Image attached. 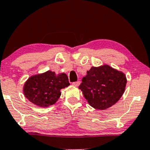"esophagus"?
<instances>
[{
	"mask_svg": "<svg viewBox=\"0 0 150 150\" xmlns=\"http://www.w3.org/2000/svg\"><path fill=\"white\" fill-rule=\"evenodd\" d=\"M80 81H77V82H73V85H75V86H76V87H78V86L80 85Z\"/></svg>",
	"mask_w": 150,
	"mask_h": 150,
	"instance_id": "esophagus-1",
	"label": "esophagus"
}]
</instances>
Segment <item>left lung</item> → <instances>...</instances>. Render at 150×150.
Returning <instances> with one entry per match:
<instances>
[{
	"label": "left lung",
	"instance_id": "8db88e82",
	"mask_svg": "<svg viewBox=\"0 0 150 150\" xmlns=\"http://www.w3.org/2000/svg\"><path fill=\"white\" fill-rule=\"evenodd\" d=\"M126 83L124 73L104 65L92 67L82 78L79 89L91 106L104 110L119 100L125 92Z\"/></svg>",
	"mask_w": 150,
	"mask_h": 150
}]
</instances>
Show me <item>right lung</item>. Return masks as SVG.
Wrapping results in <instances>:
<instances>
[{"mask_svg":"<svg viewBox=\"0 0 150 150\" xmlns=\"http://www.w3.org/2000/svg\"><path fill=\"white\" fill-rule=\"evenodd\" d=\"M70 85L66 74L56 75L54 72L33 75L26 81L23 92L25 97L41 107L54 104L61 96V89Z\"/></svg>","mask_w":150,"mask_h":150,"instance_id":"obj_1","label":"right lung"}]
</instances>
